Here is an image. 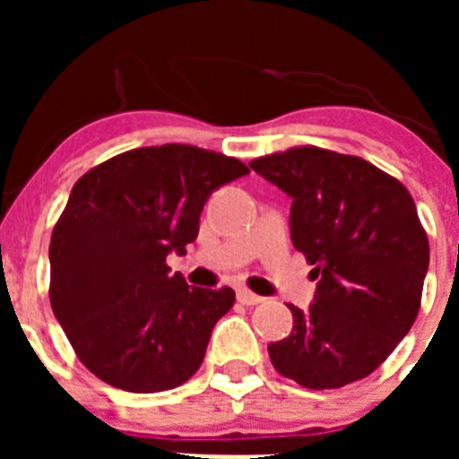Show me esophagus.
<instances>
[{"mask_svg": "<svg viewBox=\"0 0 459 459\" xmlns=\"http://www.w3.org/2000/svg\"><path fill=\"white\" fill-rule=\"evenodd\" d=\"M237 299H238V303H243V306H257V303L264 301L262 296L253 294V291H250V290H238L237 291Z\"/></svg>", "mask_w": 459, "mask_h": 459, "instance_id": "1", "label": "esophagus"}]
</instances>
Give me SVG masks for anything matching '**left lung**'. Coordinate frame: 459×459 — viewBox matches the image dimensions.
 <instances>
[{"label":"left lung","mask_w":459,"mask_h":459,"mask_svg":"<svg viewBox=\"0 0 459 459\" xmlns=\"http://www.w3.org/2000/svg\"><path fill=\"white\" fill-rule=\"evenodd\" d=\"M250 168L291 197L290 234L315 299L269 344L275 370L324 391L370 375L409 333L429 266L428 234L403 184L356 156L296 147Z\"/></svg>","instance_id":"8db88e82"}]
</instances>
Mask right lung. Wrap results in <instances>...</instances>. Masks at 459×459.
<instances>
[{
    "label": "right lung",
    "instance_id": "obj_1",
    "mask_svg": "<svg viewBox=\"0 0 459 459\" xmlns=\"http://www.w3.org/2000/svg\"><path fill=\"white\" fill-rule=\"evenodd\" d=\"M250 169L190 144L142 147L89 169L50 241V303L84 366L128 393L181 386L197 372L234 290L169 273L200 232L213 190Z\"/></svg>",
    "mask_w": 459,
    "mask_h": 459
}]
</instances>
